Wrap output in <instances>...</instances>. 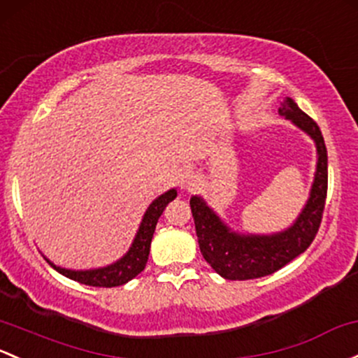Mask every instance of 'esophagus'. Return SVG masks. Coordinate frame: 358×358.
Listing matches in <instances>:
<instances>
[{
    "mask_svg": "<svg viewBox=\"0 0 358 358\" xmlns=\"http://www.w3.org/2000/svg\"><path fill=\"white\" fill-rule=\"evenodd\" d=\"M195 183H197V175H195V171H192V169H182V171L178 173V185L182 187V189H194Z\"/></svg>",
    "mask_w": 358,
    "mask_h": 358,
    "instance_id": "esophagus-1",
    "label": "esophagus"
}]
</instances>
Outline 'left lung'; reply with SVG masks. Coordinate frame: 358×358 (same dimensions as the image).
<instances>
[{
    "label": "left lung",
    "mask_w": 358,
    "mask_h": 358,
    "mask_svg": "<svg viewBox=\"0 0 358 358\" xmlns=\"http://www.w3.org/2000/svg\"><path fill=\"white\" fill-rule=\"evenodd\" d=\"M278 113L307 131L317 148V169L310 197L293 227L276 235H238L229 231L227 224L221 223L220 217L201 197L194 195L190 199L192 216L202 255L210 268L227 280H255L276 273L307 250L321 227L328 194V150L324 138L317 123L289 97L285 99Z\"/></svg>",
    "instance_id": "obj_1"
}]
</instances>
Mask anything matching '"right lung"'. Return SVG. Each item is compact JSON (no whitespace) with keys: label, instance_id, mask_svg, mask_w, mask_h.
Masks as SVG:
<instances>
[{"label":"right lung","instance_id":"add662e5","mask_svg":"<svg viewBox=\"0 0 358 358\" xmlns=\"http://www.w3.org/2000/svg\"><path fill=\"white\" fill-rule=\"evenodd\" d=\"M176 197V190H168L166 194H163L161 197H157L152 204L149 206V209L145 210L144 220H142L141 228H138L137 236H135L134 243H131L130 250L127 252V255H123V259H120L115 264L106 266V268L101 269H90V271H71V269H63L58 266L50 264L55 268L58 273H62L63 276L70 278V280L78 281L82 285H89V287H99V288H113L120 287V285H125L127 281L134 280L138 273H142L145 268V262L149 259V250H150V242H152L154 229H156L157 220L163 214V210L173 199Z\"/></svg>","mask_w":358,"mask_h":358}]
</instances>
